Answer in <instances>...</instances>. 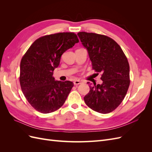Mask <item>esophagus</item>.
I'll list each match as a JSON object with an SVG mask.
<instances>
[{"mask_svg": "<svg viewBox=\"0 0 152 152\" xmlns=\"http://www.w3.org/2000/svg\"><path fill=\"white\" fill-rule=\"evenodd\" d=\"M81 83H82V81L80 80H74V82H73V84H74L75 85H79Z\"/></svg>", "mask_w": 152, "mask_h": 152, "instance_id": "obj_1", "label": "esophagus"}]
</instances>
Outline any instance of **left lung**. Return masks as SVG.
<instances>
[{
	"label": "left lung",
	"instance_id": "8db88e82",
	"mask_svg": "<svg viewBox=\"0 0 152 152\" xmlns=\"http://www.w3.org/2000/svg\"><path fill=\"white\" fill-rule=\"evenodd\" d=\"M77 35L88 52L92 68L102 73L103 81L89 86L84 102L95 112H112L122 103L130 84L127 59L120 45L107 36L84 31Z\"/></svg>",
	"mask_w": 152,
	"mask_h": 152
}]
</instances>
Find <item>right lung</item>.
Masks as SVG:
<instances>
[{"label":"right lung","mask_w":152,"mask_h":152,"mask_svg":"<svg viewBox=\"0 0 152 152\" xmlns=\"http://www.w3.org/2000/svg\"><path fill=\"white\" fill-rule=\"evenodd\" d=\"M79 42L75 34L63 32L37 39L23 56L20 82L22 92L32 107L42 113L61 108L73 83L55 80L53 71L61 55Z\"/></svg>","instance_id":"add662e5"}]
</instances>
